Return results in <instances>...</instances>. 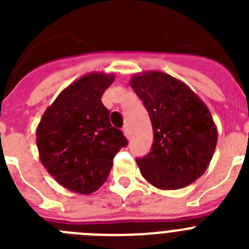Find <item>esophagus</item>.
Segmentation results:
<instances>
[{
    "label": "esophagus",
    "mask_w": 249,
    "mask_h": 249,
    "mask_svg": "<svg viewBox=\"0 0 249 249\" xmlns=\"http://www.w3.org/2000/svg\"><path fill=\"white\" fill-rule=\"evenodd\" d=\"M122 131H123V135H124V136H126L127 138H128V137H129V131H128V127H127V126H124V127H123V129H122Z\"/></svg>",
    "instance_id": "1"
}]
</instances>
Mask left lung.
<instances>
[{"instance_id":"8db88e82","label":"left lung","mask_w":249,"mask_h":249,"mask_svg":"<svg viewBox=\"0 0 249 249\" xmlns=\"http://www.w3.org/2000/svg\"><path fill=\"white\" fill-rule=\"evenodd\" d=\"M129 85L143 101L153 127L151 152L137 158L141 175L160 190L193 183L210 166L218 138L206 103L163 72L136 73Z\"/></svg>"}]
</instances>
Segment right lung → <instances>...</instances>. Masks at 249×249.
<instances>
[{"instance_id":"1","label":"right lung","mask_w":249,"mask_h":249,"mask_svg":"<svg viewBox=\"0 0 249 249\" xmlns=\"http://www.w3.org/2000/svg\"><path fill=\"white\" fill-rule=\"evenodd\" d=\"M114 74L91 72L66 87L47 107L36 131L39 160L68 191L91 195L108 177L127 140L112 127L102 94Z\"/></svg>"}]
</instances>
